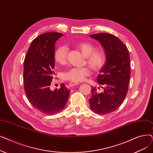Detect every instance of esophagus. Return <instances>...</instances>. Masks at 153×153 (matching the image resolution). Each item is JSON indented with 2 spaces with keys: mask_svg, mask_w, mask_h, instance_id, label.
Here are the masks:
<instances>
[{
  "mask_svg": "<svg viewBox=\"0 0 153 153\" xmlns=\"http://www.w3.org/2000/svg\"><path fill=\"white\" fill-rule=\"evenodd\" d=\"M69 84L70 87H72V86H74V85H77L79 84L77 83V82H69Z\"/></svg>",
  "mask_w": 153,
  "mask_h": 153,
  "instance_id": "obj_1",
  "label": "esophagus"
}]
</instances>
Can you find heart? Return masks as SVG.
I'll return each mask as SVG.
<instances>
[{
    "label": "heart",
    "mask_w": 153,
    "mask_h": 153,
    "mask_svg": "<svg viewBox=\"0 0 153 153\" xmlns=\"http://www.w3.org/2000/svg\"><path fill=\"white\" fill-rule=\"evenodd\" d=\"M77 48L85 56V63L87 64L92 70L99 71L105 62V55L101 50H95L94 45L88 42H82L76 45ZM68 48L66 46H60L54 51V58L56 62L64 64L67 62ZM91 74V71L89 67L72 68L68 71L64 72L62 77L64 80L71 82H82Z\"/></svg>",
    "instance_id": "heart-1"
}]
</instances>
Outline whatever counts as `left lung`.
<instances>
[{
  "instance_id": "8db88e82",
  "label": "left lung",
  "mask_w": 153,
  "mask_h": 153,
  "mask_svg": "<svg viewBox=\"0 0 153 153\" xmlns=\"http://www.w3.org/2000/svg\"><path fill=\"white\" fill-rule=\"evenodd\" d=\"M90 36L101 43L106 56V62L97 79L103 91L99 92L92 87L90 108L97 114L107 115L122 105L127 94L130 78V54L125 45L114 35L102 33Z\"/></svg>"
}]
</instances>
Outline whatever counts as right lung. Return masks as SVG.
<instances>
[{
    "label": "right lung",
    "instance_id": "right-lung-1",
    "mask_svg": "<svg viewBox=\"0 0 153 153\" xmlns=\"http://www.w3.org/2000/svg\"><path fill=\"white\" fill-rule=\"evenodd\" d=\"M63 35L45 33L32 41L23 63L24 89L27 99L36 109L45 115H54L62 110L70 91L64 83L54 91L50 85L54 75L56 42Z\"/></svg>",
    "mask_w": 153,
    "mask_h": 153
}]
</instances>
